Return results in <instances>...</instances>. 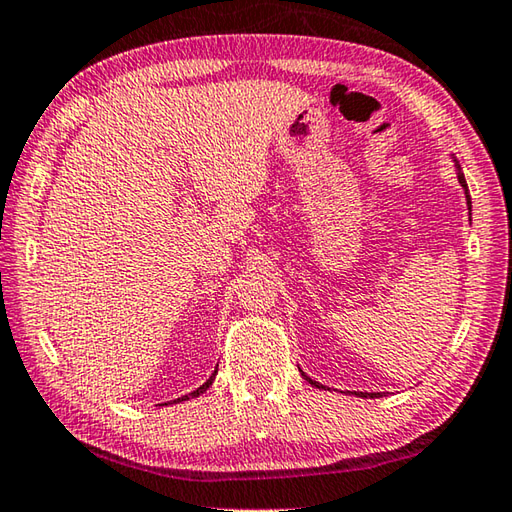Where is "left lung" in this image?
Masks as SVG:
<instances>
[{
  "label": "left lung",
  "instance_id": "1",
  "mask_svg": "<svg viewBox=\"0 0 512 512\" xmlns=\"http://www.w3.org/2000/svg\"><path fill=\"white\" fill-rule=\"evenodd\" d=\"M455 167H457V178H459V182H461V187L466 189V200H468V209H470V194H468V185H466V178H464V173H461V167H459V162L455 160ZM303 374V372H301ZM305 376V381H310L312 385H316V388H325V385H321V383H316V381H312L310 376L307 374H303ZM354 394H359V397H365V399H374V397H381V392H354Z\"/></svg>",
  "mask_w": 512,
  "mask_h": 512
}]
</instances>
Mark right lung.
Returning a JSON list of instances; mask_svg holds the SVG:
<instances>
[{"mask_svg":"<svg viewBox=\"0 0 512 512\" xmlns=\"http://www.w3.org/2000/svg\"><path fill=\"white\" fill-rule=\"evenodd\" d=\"M214 379H216V372H214V374H211V376H209V379H207V383H202L198 390H194V392H189V394H185V397H180V399H176V401H187V399H194V397H198V394H202V392H205V390L209 388V385H211V383H214Z\"/></svg>","mask_w":512,"mask_h":512,"instance_id":"right-lung-1","label":"right lung"}]
</instances>
